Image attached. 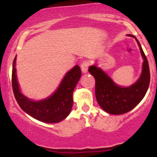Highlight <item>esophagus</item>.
I'll list each match as a JSON object with an SVG mask.
<instances>
[{
  "label": "esophagus",
  "instance_id": "esophagus-1",
  "mask_svg": "<svg viewBox=\"0 0 157 157\" xmlns=\"http://www.w3.org/2000/svg\"><path fill=\"white\" fill-rule=\"evenodd\" d=\"M89 63L88 62H83L82 64H81V70H82V71L83 73H86L88 71V68H89Z\"/></svg>",
  "mask_w": 157,
  "mask_h": 157
}]
</instances>
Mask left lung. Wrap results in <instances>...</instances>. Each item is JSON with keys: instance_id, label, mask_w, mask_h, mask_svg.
Masks as SVG:
<instances>
[{"instance_id": "obj_1", "label": "left lung", "mask_w": 157, "mask_h": 157, "mask_svg": "<svg viewBox=\"0 0 157 157\" xmlns=\"http://www.w3.org/2000/svg\"><path fill=\"white\" fill-rule=\"evenodd\" d=\"M142 57V72L136 83L130 87L117 86L106 74L95 66H90L89 71L95 79V95L100 107L111 114H122L132 110L140 103L146 94L150 84V69L147 57L135 36Z\"/></svg>"}]
</instances>
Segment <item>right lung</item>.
Here are the masks:
<instances>
[{
    "instance_id": "right-lung-1",
    "label": "right lung",
    "mask_w": 157,
    "mask_h": 157,
    "mask_svg": "<svg viewBox=\"0 0 157 157\" xmlns=\"http://www.w3.org/2000/svg\"><path fill=\"white\" fill-rule=\"evenodd\" d=\"M15 61L16 57L12 65V85L14 95L21 109L36 120L47 123H55L64 120L72 108L74 89L82 75L80 66L77 65L66 74L52 96L35 102L29 100L20 91L16 78Z\"/></svg>"
}]
</instances>
